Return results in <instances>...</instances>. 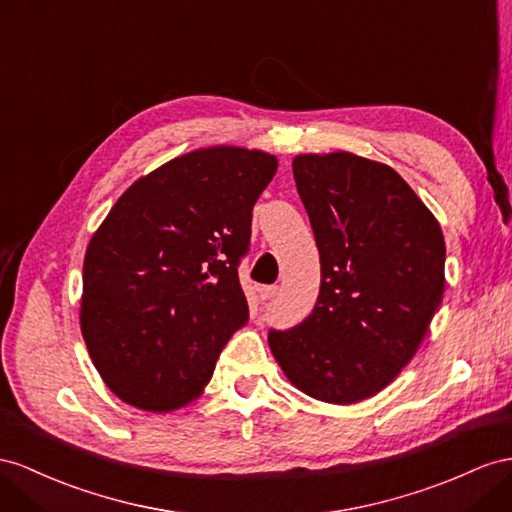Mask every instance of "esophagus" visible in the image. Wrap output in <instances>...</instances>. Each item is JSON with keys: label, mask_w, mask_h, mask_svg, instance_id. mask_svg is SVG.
Returning <instances> with one entry per match:
<instances>
[{"label": "esophagus", "mask_w": 512, "mask_h": 512, "mask_svg": "<svg viewBox=\"0 0 512 512\" xmlns=\"http://www.w3.org/2000/svg\"><path fill=\"white\" fill-rule=\"evenodd\" d=\"M277 292H279L277 285H264V287H261V290H259V296L264 298V300H270V298L277 296Z\"/></svg>", "instance_id": "1"}]
</instances>
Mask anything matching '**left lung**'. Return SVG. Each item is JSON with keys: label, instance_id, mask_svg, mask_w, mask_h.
Segmentation results:
<instances>
[{"label": "left lung", "instance_id": "left-lung-1", "mask_svg": "<svg viewBox=\"0 0 512 512\" xmlns=\"http://www.w3.org/2000/svg\"><path fill=\"white\" fill-rule=\"evenodd\" d=\"M320 251L311 316L268 344L296 389L320 402L376 396L430 331L445 290L439 220L396 170L348 151L292 162Z\"/></svg>", "mask_w": 512, "mask_h": 512}]
</instances>
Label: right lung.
Instances as JSON below:
<instances>
[{
    "label": "right lung",
    "instance_id": "obj_1",
    "mask_svg": "<svg viewBox=\"0 0 512 512\" xmlns=\"http://www.w3.org/2000/svg\"><path fill=\"white\" fill-rule=\"evenodd\" d=\"M279 168L259 149H196L136 179L93 233L80 326L103 383L168 413L203 393L248 320L238 281L259 194Z\"/></svg>",
    "mask_w": 512,
    "mask_h": 512
}]
</instances>
